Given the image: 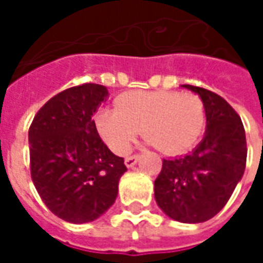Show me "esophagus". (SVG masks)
Returning a JSON list of instances; mask_svg holds the SVG:
<instances>
[{
  "label": "esophagus",
  "mask_w": 263,
  "mask_h": 263,
  "mask_svg": "<svg viewBox=\"0 0 263 263\" xmlns=\"http://www.w3.org/2000/svg\"><path fill=\"white\" fill-rule=\"evenodd\" d=\"M139 159V155H132V156H128L125 158V166L126 167H132V166L135 165Z\"/></svg>",
  "instance_id": "1"
}]
</instances>
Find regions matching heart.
<instances>
[{"label":"heart","instance_id":"b5f03b06","mask_svg":"<svg viewBox=\"0 0 263 263\" xmlns=\"http://www.w3.org/2000/svg\"><path fill=\"white\" fill-rule=\"evenodd\" d=\"M117 108H98L94 126L114 154L124 155L141 128L143 137L166 155L192 149L203 135L207 108L196 94L180 91H128L115 100Z\"/></svg>","mask_w":263,"mask_h":263}]
</instances>
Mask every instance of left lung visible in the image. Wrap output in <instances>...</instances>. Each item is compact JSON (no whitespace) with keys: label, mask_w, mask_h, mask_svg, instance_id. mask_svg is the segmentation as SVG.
<instances>
[{"label":"left lung","mask_w":263,"mask_h":263,"mask_svg":"<svg viewBox=\"0 0 263 263\" xmlns=\"http://www.w3.org/2000/svg\"><path fill=\"white\" fill-rule=\"evenodd\" d=\"M183 87L205 104V135L192 154L163 159L155 198L167 217L197 224L218 214L242 179L247 138L239 115L224 98L201 87Z\"/></svg>","instance_id":"obj_1"}]
</instances>
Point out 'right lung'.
Segmentation results:
<instances>
[{"mask_svg":"<svg viewBox=\"0 0 263 263\" xmlns=\"http://www.w3.org/2000/svg\"><path fill=\"white\" fill-rule=\"evenodd\" d=\"M107 87L86 83L56 94L29 128L31 176L42 201L73 224L97 220L114 204L124 159L101 141L92 114Z\"/></svg>","mask_w":263,"mask_h":263,"instance_id":"add662e5","label":"right lung"}]
</instances>
